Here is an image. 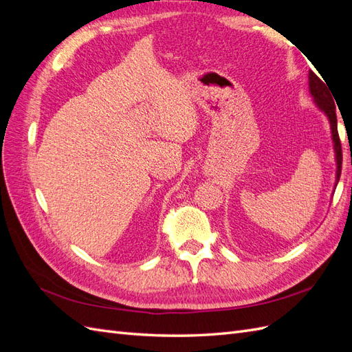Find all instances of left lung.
I'll list each match as a JSON object with an SVG mask.
<instances>
[{
	"label": "left lung",
	"instance_id": "left-lung-1",
	"mask_svg": "<svg viewBox=\"0 0 352 352\" xmlns=\"http://www.w3.org/2000/svg\"><path fill=\"white\" fill-rule=\"evenodd\" d=\"M327 85V83H326ZM323 80L317 76L316 73H308V88H310V94L314 100L316 107L324 113L327 120L330 123V133H332V142H333V151H335V160H336V182L335 188L339 182L340 177V167H342V148H340V141L338 135V120H336V107L335 101L332 100V95L329 92V87L326 88Z\"/></svg>",
	"mask_w": 352,
	"mask_h": 352
}]
</instances>
